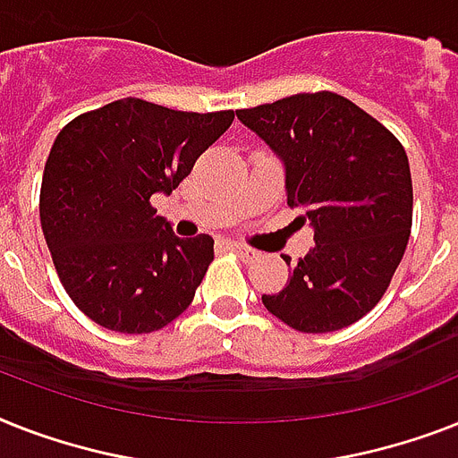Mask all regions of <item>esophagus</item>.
Masks as SVG:
<instances>
[{
	"label": "esophagus",
	"instance_id": "34e87169",
	"mask_svg": "<svg viewBox=\"0 0 458 458\" xmlns=\"http://www.w3.org/2000/svg\"><path fill=\"white\" fill-rule=\"evenodd\" d=\"M228 249L230 251H235V254H240L244 261H251V259H256L254 249L244 247V244H240V242H228Z\"/></svg>",
	"mask_w": 458,
	"mask_h": 458
}]
</instances>
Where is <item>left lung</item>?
<instances>
[{
    "label": "left lung",
    "mask_w": 458,
    "mask_h": 458,
    "mask_svg": "<svg viewBox=\"0 0 458 458\" xmlns=\"http://www.w3.org/2000/svg\"><path fill=\"white\" fill-rule=\"evenodd\" d=\"M284 165L287 204L306 211L315 247L263 306L296 332L351 327L377 306L411 230V174L403 143L332 91L237 110ZM292 263L289 256H282Z\"/></svg>",
    "instance_id": "8db88e82"
}]
</instances>
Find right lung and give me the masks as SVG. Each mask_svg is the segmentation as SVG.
I'll return each instance as SVG.
<instances>
[{
    "mask_svg": "<svg viewBox=\"0 0 458 458\" xmlns=\"http://www.w3.org/2000/svg\"><path fill=\"white\" fill-rule=\"evenodd\" d=\"M233 120V110L181 113L124 98L55 136L39 218L61 284L96 325L150 334L191 306L214 240L174 235L150 197L176 191Z\"/></svg>",
    "mask_w": 458,
    "mask_h": 458,
    "instance_id": "right-lung-1",
    "label": "right lung"
}]
</instances>
